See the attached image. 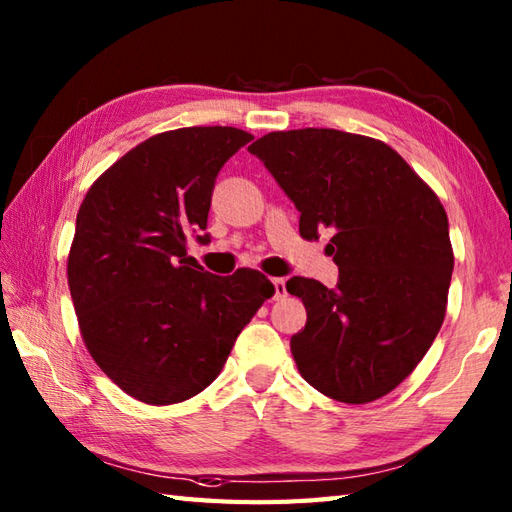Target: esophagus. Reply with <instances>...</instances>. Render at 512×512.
<instances>
[{
    "label": "esophagus",
    "mask_w": 512,
    "mask_h": 512,
    "mask_svg": "<svg viewBox=\"0 0 512 512\" xmlns=\"http://www.w3.org/2000/svg\"><path fill=\"white\" fill-rule=\"evenodd\" d=\"M273 286H275V299L279 301V299H284L286 295H288V290H286V279H273Z\"/></svg>",
    "instance_id": "34e87169"
}]
</instances>
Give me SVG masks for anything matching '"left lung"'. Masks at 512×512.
<instances>
[{
    "mask_svg": "<svg viewBox=\"0 0 512 512\" xmlns=\"http://www.w3.org/2000/svg\"><path fill=\"white\" fill-rule=\"evenodd\" d=\"M248 151L295 202L301 237L332 235L336 288L286 284L308 312L290 339L299 374L347 405L383 398L416 369L447 314V211L383 140L306 127L270 132Z\"/></svg>",
    "mask_w": 512,
    "mask_h": 512,
    "instance_id": "left-lung-1",
    "label": "left lung"
}]
</instances>
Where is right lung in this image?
I'll use <instances>...</instances> for the list:
<instances>
[{"mask_svg": "<svg viewBox=\"0 0 512 512\" xmlns=\"http://www.w3.org/2000/svg\"><path fill=\"white\" fill-rule=\"evenodd\" d=\"M253 136L182 127L147 138L85 193L68 255L83 343L107 378L147 405L209 387L275 286L259 270L217 277L187 255L200 242L224 162Z\"/></svg>", "mask_w": 512, "mask_h": 512, "instance_id": "obj_1", "label": "right lung"}]
</instances>
